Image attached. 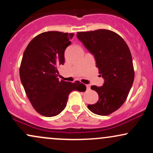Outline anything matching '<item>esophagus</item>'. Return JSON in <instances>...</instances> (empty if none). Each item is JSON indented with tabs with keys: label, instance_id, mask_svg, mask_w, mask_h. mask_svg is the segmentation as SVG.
Here are the masks:
<instances>
[{
	"label": "esophagus",
	"instance_id": "34e87169",
	"mask_svg": "<svg viewBox=\"0 0 153 153\" xmlns=\"http://www.w3.org/2000/svg\"><path fill=\"white\" fill-rule=\"evenodd\" d=\"M86 88H87V90H90L91 85H86Z\"/></svg>",
	"mask_w": 153,
	"mask_h": 153
}]
</instances>
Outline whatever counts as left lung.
Wrapping results in <instances>:
<instances>
[{
  "mask_svg": "<svg viewBox=\"0 0 153 153\" xmlns=\"http://www.w3.org/2000/svg\"><path fill=\"white\" fill-rule=\"evenodd\" d=\"M77 37L94 56L104 79L102 86H91L99 94V101L88 108L98 115L111 114L122 106L134 82L130 50L119 34L107 29L78 32Z\"/></svg>",
  "mask_w": 153,
  "mask_h": 153,
  "instance_id": "1",
  "label": "left lung"
}]
</instances>
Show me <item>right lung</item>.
<instances>
[{
	"label": "right lung",
	"instance_id": "obj_1",
	"mask_svg": "<svg viewBox=\"0 0 153 153\" xmlns=\"http://www.w3.org/2000/svg\"><path fill=\"white\" fill-rule=\"evenodd\" d=\"M73 34L47 31L37 35L26 47L19 74L28 99L39 114L51 117L66 107L73 91L83 92L84 84L59 80L57 68L65 62V50Z\"/></svg>",
	"mask_w": 153,
	"mask_h": 153
}]
</instances>
